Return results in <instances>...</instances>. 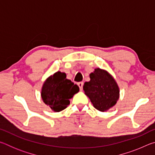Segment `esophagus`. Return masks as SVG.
I'll return each instance as SVG.
<instances>
[{
  "label": "esophagus",
  "mask_w": 155,
  "mask_h": 155,
  "mask_svg": "<svg viewBox=\"0 0 155 155\" xmlns=\"http://www.w3.org/2000/svg\"><path fill=\"white\" fill-rule=\"evenodd\" d=\"M77 85H78V87H79L80 90L81 91L82 90H83V82H79V83H77Z\"/></svg>",
  "instance_id": "34e87169"
}]
</instances>
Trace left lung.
<instances>
[{"label": "left lung", "instance_id": "left-lung-1", "mask_svg": "<svg viewBox=\"0 0 155 155\" xmlns=\"http://www.w3.org/2000/svg\"><path fill=\"white\" fill-rule=\"evenodd\" d=\"M90 81L85 82L83 90L100 111H105L114 106L119 98V87L111 75L105 70L96 68L90 74Z\"/></svg>", "mask_w": 155, "mask_h": 155}]
</instances>
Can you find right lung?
<instances>
[{
	"label": "right lung",
	"instance_id": "right-lung-1",
	"mask_svg": "<svg viewBox=\"0 0 155 155\" xmlns=\"http://www.w3.org/2000/svg\"><path fill=\"white\" fill-rule=\"evenodd\" d=\"M78 91V85L67 79L65 73L57 72L44 82L41 95L44 103L59 112L69 105L70 99Z\"/></svg>",
	"mask_w": 155,
	"mask_h": 155
}]
</instances>
